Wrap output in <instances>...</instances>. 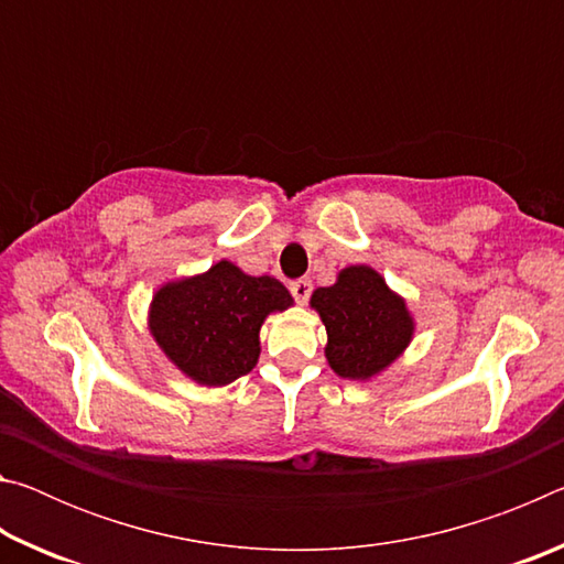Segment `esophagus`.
<instances>
[{
    "label": "esophagus",
    "mask_w": 564,
    "mask_h": 564,
    "mask_svg": "<svg viewBox=\"0 0 564 564\" xmlns=\"http://www.w3.org/2000/svg\"><path fill=\"white\" fill-rule=\"evenodd\" d=\"M311 291H313V283H311V279H299V281H293V283H291V293H293V299L299 301V303H305V301H308Z\"/></svg>",
    "instance_id": "1"
}]
</instances>
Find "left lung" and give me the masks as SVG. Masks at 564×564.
Returning <instances> with one entry per match:
<instances>
[{
    "label": "left lung",
    "instance_id": "8db88e82",
    "mask_svg": "<svg viewBox=\"0 0 564 564\" xmlns=\"http://www.w3.org/2000/svg\"><path fill=\"white\" fill-rule=\"evenodd\" d=\"M328 330L326 358L340 378L368 380L386 370L413 338L405 301L370 265H348L311 295Z\"/></svg>",
    "mask_w": 564,
    "mask_h": 564
}]
</instances>
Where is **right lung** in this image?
I'll return each mask as SVG.
<instances>
[{"label":"right lung","instance_id":"1","mask_svg":"<svg viewBox=\"0 0 564 564\" xmlns=\"http://www.w3.org/2000/svg\"><path fill=\"white\" fill-rule=\"evenodd\" d=\"M291 303L281 281L218 261L202 275L159 289L149 328L181 373L202 386H228L251 373L259 360L265 316Z\"/></svg>","mask_w":564,"mask_h":564}]
</instances>
